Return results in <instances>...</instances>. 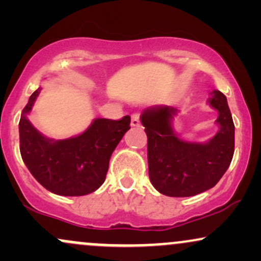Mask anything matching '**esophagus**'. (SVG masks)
Masks as SVG:
<instances>
[{"mask_svg": "<svg viewBox=\"0 0 261 261\" xmlns=\"http://www.w3.org/2000/svg\"><path fill=\"white\" fill-rule=\"evenodd\" d=\"M131 126H134V127L140 126V115L139 114H134V115L131 116Z\"/></svg>", "mask_w": 261, "mask_h": 261, "instance_id": "1", "label": "esophagus"}]
</instances>
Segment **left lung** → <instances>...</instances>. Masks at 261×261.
I'll return each instance as SVG.
<instances>
[{"mask_svg": "<svg viewBox=\"0 0 261 261\" xmlns=\"http://www.w3.org/2000/svg\"><path fill=\"white\" fill-rule=\"evenodd\" d=\"M208 106L218 112V131L207 142L182 140L173 128L178 109L153 106L140 119L147 135L148 175L155 190L167 196L187 197L214 188L228 169L234 153V124L220 91H212Z\"/></svg>", "mask_w": 261, "mask_h": 261, "instance_id": "obj_1", "label": "left lung"}]
</instances>
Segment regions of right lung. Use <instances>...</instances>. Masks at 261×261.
Instances as JSON below:
<instances>
[{
    "mask_svg": "<svg viewBox=\"0 0 261 261\" xmlns=\"http://www.w3.org/2000/svg\"><path fill=\"white\" fill-rule=\"evenodd\" d=\"M40 91L38 88L33 93L20 115L23 162L32 175L56 195L82 196L93 193L106 180L112 153L130 128V116L120 120L98 118L77 136L47 139L28 119Z\"/></svg>",
    "mask_w": 261,
    "mask_h": 261,
    "instance_id": "add662e5",
    "label": "right lung"
}]
</instances>
